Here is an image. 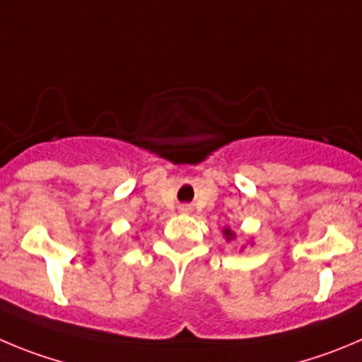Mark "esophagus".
Masks as SVG:
<instances>
[{
  "label": "esophagus",
  "mask_w": 362,
  "mask_h": 362,
  "mask_svg": "<svg viewBox=\"0 0 362 362\" xmlns=\"http://www.w3.org/2000/svg\"><path fill=\"white\" fill-rule=\"evenodd\" d=\"M180 212H185V214H187V212H191V205H182Z\"/></svg>",
  "instance_id": "obj_1"
}]
</instances>
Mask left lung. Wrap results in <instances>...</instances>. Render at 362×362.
<instances>
[{
	"mask_svg": "<svg viewBox=\"0 0 362 362\" xmlns=\"http://www.w3.org/2000/svg\"><path fill=\"white\" fill-rule=\"evenodd\" d=\"M223 238L227 239V243H230V241H235V238H238V235H235V232L232 230L230 227H225L223 228ZM252 243V241H250ZM253 245V243H252ZM243 250H245V246H241V250H239V252H243Z\"/></svg>",
	"mask_w": 362,
	"mask_h": 362,
	"instance_id": "obj_1",
	"label": "left lung"
}]
</instances>
